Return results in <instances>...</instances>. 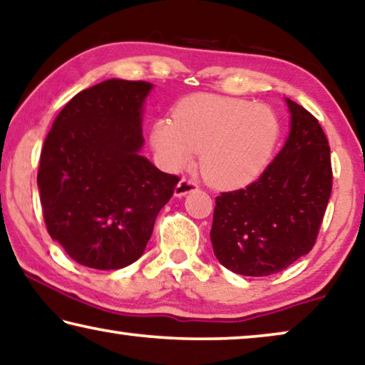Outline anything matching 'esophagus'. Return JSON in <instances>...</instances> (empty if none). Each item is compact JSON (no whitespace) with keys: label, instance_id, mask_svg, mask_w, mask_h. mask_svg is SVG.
I'll use <instances>...</instances> for the list:
<instances>
[{"label":"esophagus","instance_id":"34e87169","mask_svg":"<svg viewBox=\"0 0 365 365\" xmlns=\"http://www.w3.org/2000/svg\"><path fill=\"white\" fill-rule=\"evenodd\" d=\"M197 188V182L192 180V178H182L175 187V197H185V195L193 192V190Z\"/></svg>","mask_w":365,"mask_h":365}]
</instances>
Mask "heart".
<instances>
[{
  "instance_id": "1",
  "label": "heart",
  "mask_w": 365,
  "mask_h": 365,
  "mask_svg": "<svg viewBox=\"0 0 365 365\" xmlns=\"http://www.w3.org/2000/svg\"><path fill=\"white\" fill-rule=\"evenodd\" d=\"M152 144L173 170L200 154V172L216 188H239L265 170L280 139V123L264 105L230 96L198 95L157 119Z\"/></svg>"
}]
</instances>
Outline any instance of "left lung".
I'll return each mask as SVG.
<instances>
[{"instance_id": "1", "label": "left lung", "mask_w": 365, "mask_h": 365, "mask_svg": "<svg viewBox=\"0 0 365 365\" xmlns=\"http://www.w3.org/2000/svg\"><path fill=\"white\" fill-rule=\"evenodd\" d=\"M290 134L246 188L216 197L211 244L221 265L239 275L287 269L317 242L333 188L328 139L318 119L288 100Z\"/></svg>"}]
</instances>
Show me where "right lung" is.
<instances>
[{
    "label": "right lung",
    "instance_id": "1",
    "mask_svg": "<svg viewBox=\"0 0 365 365\" xmlns=\"http://www.w3.org/2000/svg\"><path fill=\"white\" fill-rule=\"evenodd\" d=\"M148 81L111 78L75 95L41 152L47 231L85 267L123 269L143 255L180 178L139 154Z\"/></svg>",
    "mask_w": 365,
    "mask_h": 365
}]
</instances>
